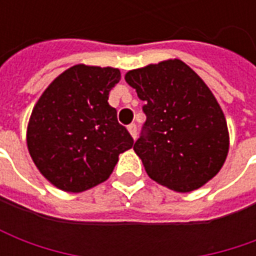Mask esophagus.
<instances>
[{
    "mask_svg": "<svg viewBox=\"0 0 256 256\" xmlns=\"http://www.w3.org/2000/svg\"><path fill=\"white\" fill-rule=\"evenodd\" d=\"M128 131H130V134H131V136L135 140V138H136V125H135V124L128 125Z\"/></svg>",
    "mask_w": 256,
    "mask_h": 256,
    "instance_id": "obj_1",
    "label": "esophagus"
}]
</instances>
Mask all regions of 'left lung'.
Masks as SVG:
<instances>
[{"label": "left lung", "instance_id": "8db88e82", "mask_svg": "<svg viewBox=\"0 0 256 256\" xmlns=\"http://www.w3.org/2000/svg\"><path fill=\"white\" fill-rule=\"evenodd\" d=\"M125 81L145 104L146 121L134 151L151 180L172 191L191 192L221 171L230 132L200 75L175 58L131 70Z\"/></svg>", "mask_w": 256, "mask_h": 256}]
</instances>
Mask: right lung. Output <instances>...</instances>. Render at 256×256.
Masks as SVG:
<instances>
[{
    "instance_id": "1",
    "label": "right lung",
    "mask_w": 256,
    "mask_h": 256,
    "mask_svg": "<svg viewBox=\"0 0 256 256\" xmlns=\"http://www.w3.org/2000/svg\"><path fill=\"white\" fill-rule=\"evenodd\" d=\"M118 68L78 64L60 74L35 104L26 146L38 171L58 190L84 192L106 181L134 140L118 124L108 95Z\"/></svg>"
}]
</instances>
